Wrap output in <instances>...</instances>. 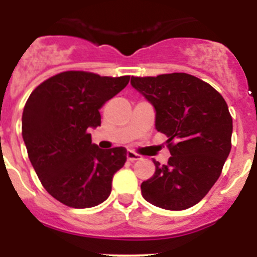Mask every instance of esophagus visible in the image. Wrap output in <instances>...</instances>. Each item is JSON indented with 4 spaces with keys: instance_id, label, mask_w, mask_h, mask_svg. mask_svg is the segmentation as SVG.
Returning <instances> with one entry per match:
<instances>
[{
    "instance_id": "34e87169",
    "label": "esophagus",
    "mask_w": 257,
    "mask_h": 257,
    "mask_svg": "<svg viewBox=\"0 0 257 257\" xmlns=\"http://www.w3.org/2000/svg\"><path fill=\"white\" fill-rule=\"evenodd\" d=\"M126 157H127V160L131 161V162H133V161L140 160V156H139V154L135 153V152H133V151H127Z\"/></svg>"
}]
</instances>
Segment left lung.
<instances>
[{
	"mask_svg": "<svg viewBox=\"0 0 257 257\" xmlns=\"http://www.w3.org/2000/svg\"><path fill=\"white\" fill-rule=\"evenodd\" d=\"M131 86L153 105L156 130L167 136V165L142 183V194L157 207L187 210L197 205L221 174L231 148L233 119L224 97L188 73L131 77Z\"/></svg>",
	"mask_w": 257,
	"mask_h": 257,
	"instance_id": "1",
	"label": "left lung"
}]
</instances>
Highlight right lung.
Instances as JSON below:
<instances>
[{
  "instance_id": "obj_1",
  "label": "right lung",
  "mask_w": 257,
  "mask_h": 257,
  "mask_svg": "<svg viewBox=\"0 0 257 257\" xmlns=\"http://www.w3.org/2000/svg\"><path fill=\"white\" fill-rule=\"evenodd\" d=\"M130 76L63 72L33 90L22 117V135L38 179L55 199L73 208L105 201L126 149H100L90 128L101 123L100 108L122 91Z\"/></svg>"
}]
</instances>
